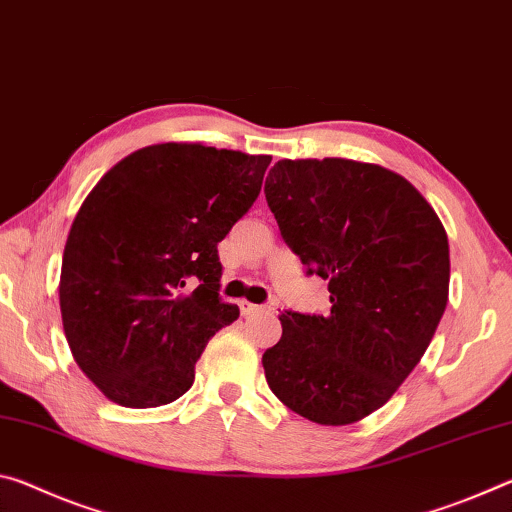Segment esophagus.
I'll return each mask as SVG.
<instances>
[{
    "mask_svg": "<svg viewBox=\"0 0 512 512\" xmlns=\"http://www.w3.org/2000/svg\"><path fill=\"white\" fill-rule=\"evenodd\" d=\"M239 309H241V316H253L257 311H264V307H259L255 302H248V300H239Z\"/></svg>",
    "mask_w": 512,
    "mask_h": 512,
    "instance_id": "34e87169",
    "label": "esophagus"
}]
</instances>
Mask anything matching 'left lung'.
<instances>
[{"label": "left lung", "mask_w": 512, "mask_h": 512, "mask_svg": "<svg viewBox=\"0 0 512 512\" xmlns=\"http://www.w3.org/2000/svg\"><path fill=\"white\" fill-rule=\"evenodd\" d=\"M266 203L282 239L327 280V316L284 311L262 357L277 400L318 424H352L391 400L447 307L449 244L400 173L343 158L280 160Z\"/></svg>", "instance_id": "left-lung-1"}]
</instances>
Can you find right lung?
Returning <instances> with one entry per match:
<instances>
[{
	"label": "right lung",
	"mask_w": 512,
	"mask_h": 512,
	"mask_svg": "<svg viewBox=\"0 0 512 512\" xmlns=\"http://www.w3.org/2000/svg\"><path fill=\"white\" fill-rule=\"evenodd\" d=\"M268 164L271 155L153 144L83 201L63 253L60 314L74 361L110 402L178 400L207 341L239 318L219 296L216 246L255 203Z\"/></svg>",
	"instance_id": "obj_1"
}]
</instances>
